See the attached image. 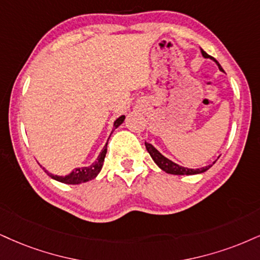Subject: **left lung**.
<instances>
[{"label": "left lung", "instance_id": "obj_1", "mask_svg": "<svg viewBox=\"0 0 260 260\" xmlns=\"http://www.w3.org/2000/svg\"><path fill=\"white\" fill-rule=\"evenodd\" d=\"M201 54H203V56L205 57V59H211V60H212V61L216 62L217 66H218V69L220 70V71L224 72L223 69H222V66L219 65L218 61H217L216 59H213L212 56L208 55V54L206 52H204L203 49H201ZM145 145H146L147 150H148L149 155L152 156L153 160H154L155 164L158 165L159 168L162 170V171H165L166 174H171V175H187V176L203 174V172L207 171V170L210 169L211 166L214 164V162H216V160H214L212 164L208 165V166H204V168H200V169H188V168H184V166H181V165L176 164L175 161H172V160H170L169 158H166V156L162 155L161 153H160L159 150L156 149L155 147L152 145V143L145 142Z\"/></svg>", "mask_w": 260, "mask_h": 260}]
</instances>
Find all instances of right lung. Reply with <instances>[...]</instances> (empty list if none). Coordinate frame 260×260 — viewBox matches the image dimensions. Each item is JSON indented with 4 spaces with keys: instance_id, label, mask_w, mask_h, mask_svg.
<instances>
[{
    "instance_id": "add662e5",
    "label": "right lung",
    "mask_w": 260,
    "mask_h": 260,
    "mask_svg": "<svg viewBox=\"0 0 260 260\" xmlns=\"http://www.w3.org/2000/svg\"><path fill=\"white\" fill-rule=\"evenodd\" d=\"M124 120H125V115H120L119 118H117L113 123V129H112V133H113V131L117 129L119 125L123 124ZM110 137H108V139H110ZM106 153H107V143H106L105 147L100 152V154H99V156L96 158V160L92 162L91 165L81 166V168L73 169L72 171L66 176L54 175L44 168H42V169L46 171V174L49 176V177H52L53 179H55V181H57V182H61V183H65V184H81V183H84V182L91 181V179H94L96 176L100 174L102 165H104V161H105Z\"/></svg>"
}]
</instances>
